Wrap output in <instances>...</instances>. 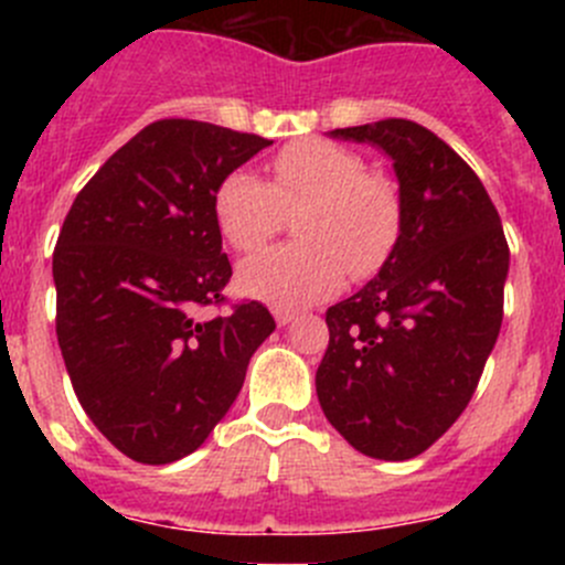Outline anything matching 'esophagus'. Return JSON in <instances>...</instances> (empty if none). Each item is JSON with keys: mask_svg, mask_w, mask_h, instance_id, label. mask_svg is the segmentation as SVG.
I'll return each mask as SVG.
<instances>
[{"mask_svg": "<svg viewBox=\"0 0 565 565\" xmlns=\"http://www.w3.org/2000/svg\"><path fill=\"white\" fill-rule=\"evenodd\" d=\"M273 317H276L278 324H289L295 319L292 311H287V309H276V311H273Z\"/></svg>", "mask_w": 565, "mask_h": 565, "instance_id": "34e87169", "label": "esophagus"}]
</instances>
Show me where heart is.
<instances>
[{
    "mask_svg": "<svg viewBox=\"0 0 565 565\" xmlns=\"http://www.w3.org/2000/svg\"><path fill=\"white\" fill-rule=\"evenodd\" d=\"M273 185L237 169L215 188L221 235L241 254L259 250L281 230L284 215L303 207L295 232L303 241L254 256L241 287L278 309L328 298L352 278H369L391 259L402 235V196L391 177L366 172L358 152L309 139L273 158Z\"/></svg>",
    "mask_w": 565,
    "mask_h": 565,
    "instance_id": "1",
    "label": "heart"
}]
</instances>
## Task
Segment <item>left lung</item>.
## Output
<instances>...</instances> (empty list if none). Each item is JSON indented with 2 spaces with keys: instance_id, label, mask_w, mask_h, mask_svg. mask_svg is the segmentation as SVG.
Instances as JSON below:
<instances>
[{
  "instance_id": "1",
  "label": "left lung",
  "mask_w": 565,
  "mask_h": 565,
  "mask_svg": "<svg viewBox=\"0 0 565 565\" xmlns=\"http://www.w3.org/2000/svg\"><path fill=\"white\" fill-rule=\"evenodd\" d=\"M330 136L391 156L402 235L377 278L330 306L317 369L324 418L355 451L404 461L465 413L503 322L509 243L487 188L413 119H380Z\"/></svg>"
}]
</instances>
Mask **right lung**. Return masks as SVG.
<instances>
[{
    "label": "right lung",
    "mask_w": 565,
    "mask_h": 565,
    "mask_svg": "<svg viewBox=\"0 0 565 565\" xmlns=\"http://www.w3.org/2000/svg\"><path fill=\"white\" fill-rule=\"evenodd\" d=\"M254 134L158 119L78 191L54 248L56 341L100 435L141 465L196 451L276 319L230 303L215 188L270 147ZM230 305L224 316L210 308Z\"/></svg>",
    "instance_id": "right-lung-1"
}]
</instances>
